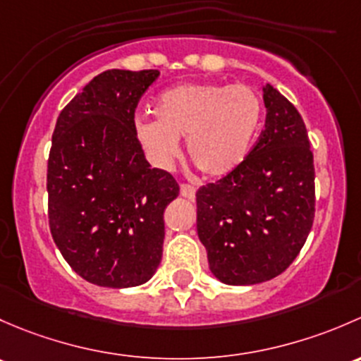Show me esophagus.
I'll return each instance as SVG.
<instances>
[{
  "label": "esophagus",
  "mask_w": 361,
  "mask_h": 361,
  "mask_svg": "<svg viewBox=\"0 0 361 361\" xmlns=\"http://www.w3.org/2000/svg\"><path fill=\"white\" fill-rule=\"evenodd\" d=\"M180 196L182 198H188V200H195L196 196V189L189 184H180Z\"/></svg>",
  "instance_id": "obj_1"
}]
</instances>
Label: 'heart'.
Wrapping results in <instances>:
<instances>
[{
    "instance_id": "b5f03b06",
    "label": "heart",
    "mask_w": 361,
    "mask_h": 361,
    "mask_svg": "<svg viewBox=\"0 0 361 361\" xmlns=\"http://www.w3.org/2000/svg\"><path fill=\"white\" fill-rule=\"evenodd\" d=\"M153 120H139L135 135L147 158L166 169L180 154V137L196 169L224 177L245 161L262 123L264 106L247 85L184 83L154 99Z\"/></svg>"
}]
</instances>
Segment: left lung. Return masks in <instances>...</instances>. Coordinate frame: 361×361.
<instances>
[{
  "instance_id": "left-lung-1",
  "label": "left lung",
  "mask_w": 361,
  "mask_h": 361,
  "mask_svg": "<svg viewBox=\"0 0 361 361\" xmlns=\"http://www.w3.org/2000/svg\"><path fill=\"white\" fill-rule=\"evenodd\" d=\"M266 130L245 161L196 192V229L226 285L273 280L297 257L314 219L306 125L276 88L262 87Z\"/></svg>"
}]
</instances>
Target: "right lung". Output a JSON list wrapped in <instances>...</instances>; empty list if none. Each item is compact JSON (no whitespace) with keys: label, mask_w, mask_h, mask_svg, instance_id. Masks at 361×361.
Returning a JSON list of instances; mask_svg holds the SVG:
<instances>
[{"label":"right lung","mask_w":361,"mask_h":361,"mask_svg":"<svg viewBox=\"0 0 361 361\" xmlns=\"http://www.w3.org/2000/svg\"><path fill=\"white\" fill-rule=\"evenodd\" d=\"M158 71H104L59 114L48 158L50 231L83 280L128 288L161 262L163 212L179 196L151 169L135 135V107Z\"/></svg>","instance_id":"add662e5"}]
</instances>
